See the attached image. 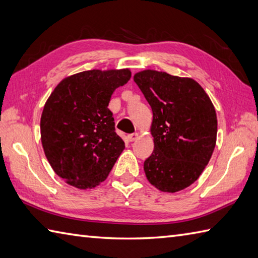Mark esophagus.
Instances as JSON below:
<instances>
[{
    "label": "esophagus",
    "mask_w": 258,
    "mask_h": 258,
    "mask_svg": "<svg viewBox=\"0 0 258 258\" xmlns=\"http://www.w3.org/2000/svg\"><path fill=\"white\" fill-rule=\"evenodd\" d=\"M137 138H138V134H131V135H128V137H127V139H128V141H130V143L136 141Z\"/></svg>",
    "instance_id": "esophagus-1"
}]
</instances>
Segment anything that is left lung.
Segmentation results:
<instances>
[{
	"label": "left lung",
	"mask_w": 258,
	"mask_h": 258,
	"mask_svg": "<svg viewBox=\"0 0 258 258\" xmlns=\"http://www.w3.org/2000/svg\"><path fill=\"white\" fill-rule=\"evenodd\" d=\"M134 80L150 104L154 152L144 162L147 179L176 192L195 182L216 145L217 117L209 97L189 78L146 70Z\"/></svg>",
	"instance_id": "1"
}]
</instances>
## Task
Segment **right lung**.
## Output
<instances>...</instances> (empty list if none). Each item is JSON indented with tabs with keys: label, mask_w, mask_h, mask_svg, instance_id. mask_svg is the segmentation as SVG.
<instances>
[{
	"label": "right lung",
	"mask_w": 258,
	"mask_h": 258,
	"mask_svg": "<svg viewBox=\"0 0 258 258\" xmlns=\"http://www.w3.org/2000/svg\"><path fill=\"white\" fill-rule=\"evenodd\" d=\"M130 78L128 69L83 71L51 93L41 117L42 146L54 172L69 185L96 187L124 149L108 104Z\"/></svg>",
	"instance_id": "right-lung-1"
}]
</instances>
